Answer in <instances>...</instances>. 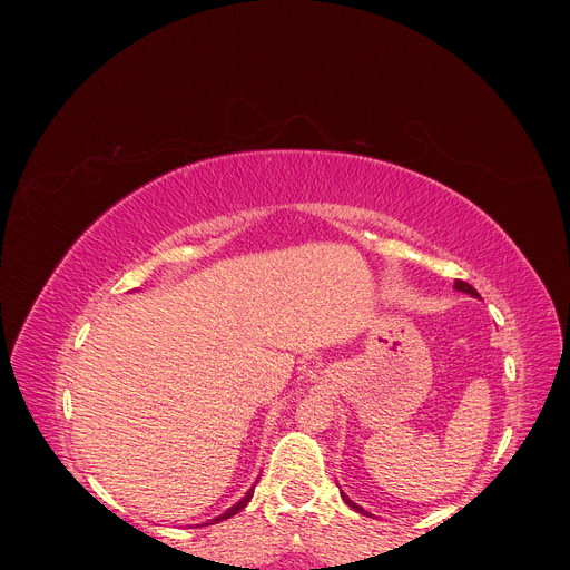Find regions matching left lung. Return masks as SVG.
<instances>
[{"instance_id":"8db88e82","label":"left lung","mask_w":570,"mask_h":570,"mask_svg":"<svg viewBox=\"0 0 570 570\" xmlns=\"http://www.w3.org/2000/svg\"><path fill=\"white\" fill-rule=\"evenodd\" d=\"M454 287H456V289H461V292H469V295H471V297H478V292H475V287H471L469 283H463V281H456V285H454ZM344 502H347V504H350L352 509H356L358 513H366L364 509H361V507H356L354 502H350V499H347V497H344Z\"/></svg>"}]
</instances>
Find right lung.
<instances>
[{
    "label": "right lung",
    "mask_w": 570,
    "mask_h": 570,
    "mask_svg": "<svg viewBox=\"0 0 570 570\" xmlns=\"http://www.w3.org/2000/svg\"><path fill=\"white\" fill-rule=\"evenodd\" d=\"M252 494H254V490H249L243 499H239V502L233 507V509H228L226 513H223V515H218V519H214L212 523H218V521H226V519H230V515H235L237 511H243L247 504H249V499H252Z\"/></svg>",
    "instance_id": "obj_1"
}]
</instances>
